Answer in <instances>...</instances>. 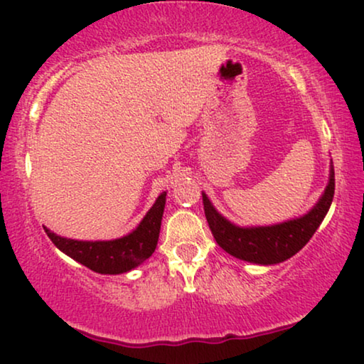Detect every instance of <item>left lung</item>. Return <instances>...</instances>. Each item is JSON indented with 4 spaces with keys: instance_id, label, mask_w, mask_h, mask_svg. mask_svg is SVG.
<instances>
[{
    "instance_id": "obj_1",
    "label": "left lung",
    "mask_w": 364,
    "mask_h": 364,
    "mask_svg": "<svg viewBox=\"0 0 364 364\" xmlns=\"http://www.w3.org/2000/svg\"><path fill=\"white\" fill-rule=\"evenodd\" d=\"M333 196H335V168L331 167L330 182L325 193L306 215L296 220L283 222L280 225L253 228L235 227L213 208L205 193H202V198L208 227L223 250L240 260L258 263V265H273L288 260L310 242L331 205Z\"/></svg>"
}]
</instances>
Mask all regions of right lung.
<instances>
[{
	"label": "right lung",
	"mask_w": 364,
	"mask_h": 364,
	"mask_svg": "<svg viewBox=\"0 0 364 364\" xmlns=\"http://www.w3.org/2000/svg\"><path fill=\"white\" fill-rule=\"evenodd\" d=\"M164 207H166V192L159 196L136 230L117 240L79 242L59 237L48 228L44 230L59 250L82 263L84 267L104 275H117L141 265L156 250Z\"/></svg>",
	"instance_id": "right-lung-1"
}]
</instances>
